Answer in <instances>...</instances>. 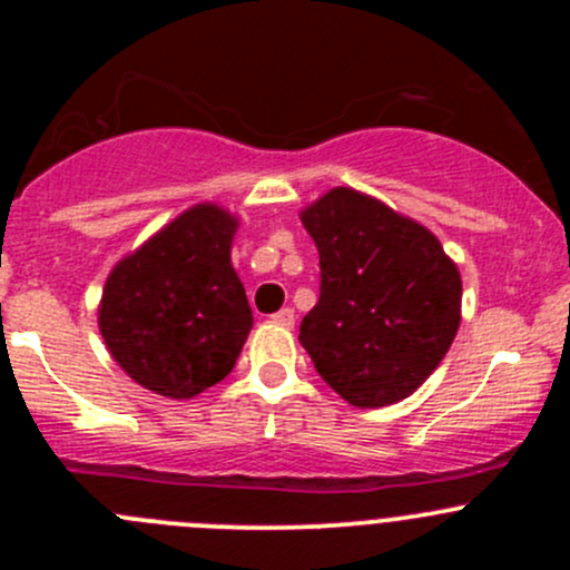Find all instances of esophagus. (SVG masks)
Returning a JSON list of instances; mask_svg holds the SVG:
<instances>
[{"mask_svg":"<svg viewBox=\"0 0 570 570\" xmlns=\"http://www.w3.org/2000/svg\"><path fill=\"white\" fill-rule=\"evenodd\" d=\"M269 320H273L275 325H281V327H292V325H295V312H292V308H281V312H275Z\"/></svg>","mask_w":570,"mask_h":570,"instance_id":"1","label":"esophagus"}]
</instances>
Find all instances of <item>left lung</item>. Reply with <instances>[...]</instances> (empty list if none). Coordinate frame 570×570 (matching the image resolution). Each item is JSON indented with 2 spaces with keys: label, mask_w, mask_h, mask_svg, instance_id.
<instances>
[{
  "label": "left lung",
  "mask_w": 570,
  "mask_h": 570,
  "mask_svg": "<svg viewBox=\"0 0 570 570\" xmlns=\"http://www.w3.org/2000/svg\"><path fill=\"white\" fill-rule=\"evenodd\" d=\"M301 220L320 250V301L301 322L314 370L355 407L405 400L461 325L455 262L428 228L347 187Z\"/></svg>",
  "instance_id": "left-lung-1"
}]
</instances>
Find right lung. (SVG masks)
Wrapping results in <instances>:
<instances>
[{
  "mask_svg": "<svg viewBox=\"0 0 570 570\" xmlns=\"http://www.w3.org/2000/svg\"><path fill=\"white\" fill-rule=\"evenodd\" d=\"M234 228L228 212L193 206L112 269L99 327L131 381L189 400L234 370L253 327Z\"/></svg>",
  "mask_w": 570,
  "mask_h": 570,
  "instance_id": "obj_1",
  "label": "right lung"
}]
</instances>
